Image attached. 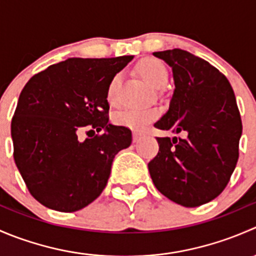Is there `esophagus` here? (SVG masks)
I'll use <instances>...</instances> for the list:
<instances>
[{"instance_id":"esophagus-1","label":"esophagus","mask_w":256,"mask_h":256,"mask_svg":"<svg viewBox=\"0 0 256 256\" xmlns=\"http://www.w3.org/2000/svg\"><path fill=\"white\" fill-rule=\"evenodd\" d=\"M144 138V134L141 132V131H135L134 132V142H138Z\"/></svg>"}]
</instances>
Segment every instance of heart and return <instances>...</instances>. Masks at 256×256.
I'll return each instance as SVG.
<instances>
[{
  "label": "heart",
  "instance_id": "obj_1",
  "mask_svg": "<svg viewBox=\"0 0 256 256\" xmlns=\"http://www.w3.org/2000/svg\"><path fill=\"white\" fill-rule=\"evenodd\" d=\"M138 72L144 82L154 88H158L164 84L168 76V70L166 66L158 59L146 58L142 59L138 64ZM120 82L118 76H114L109 82L106 89V99L109 104H116V89ZM158 116V110L157 109H128L118 112L115 116V122L120 126L131 128V130H144L152 120Z\"/></svg>",
  "mask_w": 256,
  "mask_h": 256
}]
</instances>
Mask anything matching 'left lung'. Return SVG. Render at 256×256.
I'll use <instances>...</instances> for the list:
<instances>
[{"mask_svg":"<svg viewBox=\"0 0 256 256\" xmlns=\"http://www.w3.org/2000/svg\"><path fill=\"white\" fill-rule=\"evenodd\" d=\"M172 66L174 96L157 128L186 138H156L160 151L148 164L154 187L183 207L218 197L239 158L242 125L233 88L207 60L182 49L154 52Z\"/></svg>","mask_w":256,"mask_h":256,"instance_id":"left-lung-1","label":"left lung"}]
</instances>
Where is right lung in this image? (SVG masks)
<instances>
[{
    "label": "right lung",
    "mask_w": 256,
    "mask_h": 256,
    "mask_svg": "<svg viewBox=\"0 0 256 256\" xmlns=\"http://www.w3.org/2000/svg\"><path fill=\"white\" fill-rule=\"evenodd\" d=\"M132 58H69L24 85L11 122L14 157L40 204L70 213L106 187L114 157L132 142L130 128L109 124L106 89ZM82 130L98 134L82 142Z\"/></svg>",
    "instance_id": "right-lung-1"
}]
</instances>
